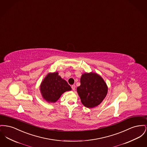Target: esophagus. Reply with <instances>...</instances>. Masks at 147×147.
<instances>
[{
  "label": "esophagus",
  "mask_w": 147,
  "mask_h": 147,
  "mask_svg": "<svg viewBox=\"0 0 147 147\" xmlns=\"http://www.w3.org/2000/svg\"><path fill=\"white\" fill-rule=\"evenodd\" d=\"M71 88H72V90L73 91H75V88H76V86L75 85H72V86H71Z\"/></svg>",
  "instance_id": "34e87169"
}]
</instances>
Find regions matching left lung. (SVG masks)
I'll list each match as a JSON object with an SVG mask.
<instances>
[{
	"label": "left lung",
	"mask_w": 147,
	"mask_h": 147,
	"mask_svg": "<svg viewBox=\"0 0 147 147\" xmlns=\"http://www.w3.org/2000/svg\"><path fill=\"white\" fill-rule=\"evenodd\" d=\"M80 82L77 92L82 105L86 107H95L105 98L108 87L100 75L92 72H86L82 75Z\"/></svg>",
	"instance_id": "8db88e82"
}]
</instances>
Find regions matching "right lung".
I'll return each instance as SVG.
<instances>
[{"label": "right lung", "mask_w": 147, "mask_h": 147, "mask_svg": "<svg viewBox=\"0 0 147 147\" xmlns=\"http://www.w3.org/2000/svg\"><path fill=\"white\" fill-rule=\"evenodd\" d=\"M41 96L49 103H55L62 94L71 90L68 83L59 75L58 72H50L44 78L40 86Z\"/></svg>", "instance_id": "right-lung-1"}]
</instances>
